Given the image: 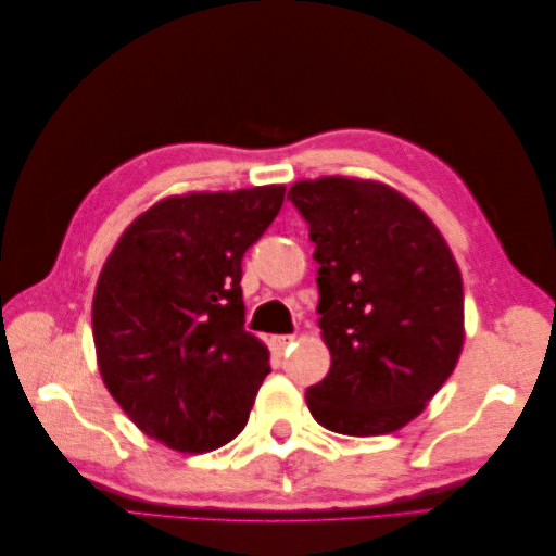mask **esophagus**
<instances>
[{"label":"esophagus","instance_id":"esophagus-1","mask_svg":"<svg viewBox=\"0 0 556 556\" xmlns=\"http://www.w3.org/2000/svg\"><path fill=\"white\" fill-rule=\"evenodd\" d=\"M293 341H296V337H291V334H277V337L269 339V346H271V351L277 353V356H281V353H287V351L291 349Z\"/></svg>","mask_w":556,"mask_h":556}]
</instances>
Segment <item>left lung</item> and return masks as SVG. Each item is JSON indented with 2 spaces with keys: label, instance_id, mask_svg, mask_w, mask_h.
<instances>
[{
  "label": "left lung",
  "instance_id": "obj_1",
  "mask_svg": "<svg viewBox=\"0 0 556 556\" xmlns=\"http://www.w3.org/2000/svg\"><path fill=\"white\" fill-rule=\"evenodd\" d=\"M315 243L332 356L305 392L323 428L375 437L418 418L464 349V281L442 231L396 188L320 176L289 188Z\"/></svg>",
  "mask_w": 556,
  "mask_h": 556
}]
</instances>
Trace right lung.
<instances>
[{"label": "right lung", "instance_id": "add662e5", "mask_svg": "<svg viewBox=\"0 0 556 556\" xmlns=\"http://www.w3.org/2000/svg\"><path fill=\"white\" fill-rule=\"evenodd\" d=\"M287 186L167 195L128 224L92 296L104 387L152 440L205 454L239 434L269 351L245 332L241 260Z\"/></svg>", "mask_w": 556, "mask_h": 556}]
</instances>
